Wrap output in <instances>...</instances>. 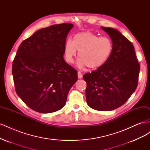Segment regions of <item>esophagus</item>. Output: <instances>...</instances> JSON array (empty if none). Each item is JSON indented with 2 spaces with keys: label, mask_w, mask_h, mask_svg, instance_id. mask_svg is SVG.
Returning <instances> with one entry per match:
<instances>
[{
  "label": "esophagus",
  "mask_w": 150,
  "mask_h": 150,
  "mask_svg": "<svg viewBox=\"0 0 150 150\" xmlns=\"http://www.w3.org/2000/svg\"><path fill=\"white\" fill-rule=\"evenodd\" d=\"M78 77L79 79H81L83 78V75H82V73L80 71H78Z\"/></svg>",
  "instance_id": "1"
}]
</instances>
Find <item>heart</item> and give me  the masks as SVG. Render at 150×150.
<instances>
[{"label":"heart","mask_w":150,"mask_h":150,"mask_svg":"<svg viewBox=\"0 0 150 150\" xmlns=\"http://www.w3.org/2000/svg\"><path fill=\"white\" fill-rule=\"evenodd\" d=\"M112 42L107 37H99L91 32L76 34L72 40H67L64 47L65 61L73 63L78 51L79 67L85 66L89 69H96L102 67L110 57L112 51Z\"/></svg>","instance_id":"heart-1"}]
</instances>
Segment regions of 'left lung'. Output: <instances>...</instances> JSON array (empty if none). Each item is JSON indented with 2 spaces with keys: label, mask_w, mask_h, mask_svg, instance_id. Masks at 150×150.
<instances>
[{
  "label": "left lung",
  "mask_w": 150,
  "mask_h": 150,
  "mask_svg": "<svg viewBox=\"0 0 150 150\" xmlns=\"http://www.w3.org/2000/svg\"><path fill=\"white\" fill-rule=\"evenodd\" d=\"M112 42L110 57L102 67L84 74L86 102L98 111L114 110L124 104L137 88L140 66L133 44L120 32L101 27Z\"/></svg>",
  "instance_id": "1"
}]
</instances>
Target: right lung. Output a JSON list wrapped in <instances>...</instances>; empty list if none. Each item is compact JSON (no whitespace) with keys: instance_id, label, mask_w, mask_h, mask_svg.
I'll return each mask as SVG.
<instances>
[{"instance_id":"obj_1","label":"right lung","mask_w":150,"mask_h":150,"mask_svg":"<svg viewBox=\"0 0 150 150\" xmlns=\"http://www.w3.org/2000/svg\"><path fill=\"white\" fill-rule=\"evenodd\" d=\"M69 23L39 29L24 40L12 63L16 91L32 110L49 113L64 106L78 72L64 59Z\"/></svg>"}]
</instances>
